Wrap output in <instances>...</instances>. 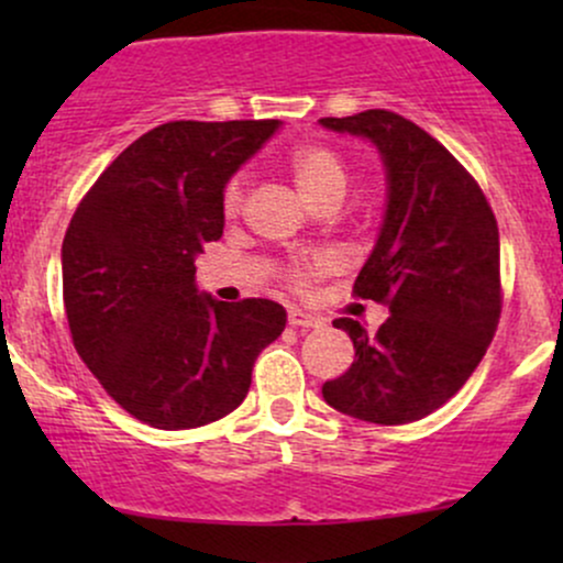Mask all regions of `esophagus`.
Returning a JSON list of instances; mask_svg holds the SVG:
<instances>
[{
	"label": "esophagus",
	"instance_id": "obj_1",
	"mask_svg": "<svg viewBox=\"0 0 563 563\" xmlns=\"http://www.w3.org/2000/svg\"><path fill=\"white\" fill-rule=\"evenodd\" d=\"M288 325H294V328H320L322 318H318V314L303 312V309H290Z\"/></svg>",
	"mask_w": 563,
	"mask_h": 563
}]
</instances>
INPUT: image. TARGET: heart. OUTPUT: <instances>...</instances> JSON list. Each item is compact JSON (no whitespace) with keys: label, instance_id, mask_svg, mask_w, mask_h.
Instances as JSON below:
<instances>
[{"label":"heart","instance_id":"1","mask_svg":"<svg viewBox=\"0 0 563 563\" xmlns=\"http://www.w3.org/2000/svg\"><path fill=\"white\" fill-rule=\"evenodd\" d=\"M286 172L290 183L296 185V190L301 192V198L307 203L320 206L328 200H341L346 190V164L341 158L339 151H333L331 145H322V142H307V145L294 147L286 158ZM245 198V179L232 177L228 187H224V214L235 217L241 211ZM333 269L331 256H299V260H290L280 267V277L288 288L294 290H307L314 280L322 275H328Z\"/></svg>","mask_w":563,"mask_h":563}]
</instances>
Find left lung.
I'll list each match as a JSON object with an SVG mask.
<instances>
[{
  "mask_svg": "<svg viewBox=\"0 0 563 563\" xmlns=\"http://www.w3.org/2000/svg\"><path fill=\"white\" fill-rule=\"evenodd\" d=\"M320 124L367 137L384 158V228L352 294L391 312L376 335L352 318L333 320L352 339L354 363L322 384V397L367 423L421 421L466 384L497 331L493 206L461 161L405 115L376 108Z\"/></svg>",
  "mask_w": 563,
  "mask_h": 563,
  "instance_id": "1",
  "label": "left lung"
}]
</instances>
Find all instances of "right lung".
<instances>
[{
	"mask_svg": "<svg viewBox=\"0 0 563 563\" xmlns=\"http://www.w3.org/2000/svg\"><path fill=\"white\" fill-rule=\"evenodd\" d=\"M280 121H169L97 177L63 238L76 352L137 421L196 429L243 402L286 328L269 299L198 294L196 256L222 238L224 185Z\"/></svg>",
	"mask_w": 563,
	"mask_h": 563,
	"instance_id": "obj_1",
	"label": "right lung"
}]
</instances>
